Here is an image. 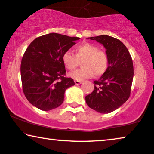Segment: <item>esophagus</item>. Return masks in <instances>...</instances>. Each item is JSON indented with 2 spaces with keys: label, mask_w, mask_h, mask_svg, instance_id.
<instances>
[{
  "label": "esophagus",
  "mask_w": 154,
  "mask_h": 154,
  "mask_svg": "<svg viewBox=\"0 0 154 154\" xmlns=\"http://www.w3.org/2000/svg\"><path fill=\"white\" fill-rule=\"evenodd\" d=\"M75 83L76 85H80V84H82V82H81V81L75 80Z\"/></svg>",
  "instance_id": "1"
}]
</instances>
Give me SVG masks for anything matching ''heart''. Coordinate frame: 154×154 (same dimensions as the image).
<instances>
[{"mask_svg": "<svg viewBox=\"0 0 154 154\" xmlns=\"http://www.w3.org/2000/svg\"><path fill=\"white\" fill-rule=\"evenodd\" d=\"M75 56L70 51H66L62 56L65 67L72 70L82 62V68L69 73V77L77 81L90 78L93 76L99 77L103 75L109 65V58L104 51L99 50L95 45L83 43L75 48Z\"/></svg>", "mask_w": 154, "mask_h": 154, "instance_id": "1", "label": "heart"}]
</instances>
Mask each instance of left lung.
I'll return each mask as SVG.
<instances>
[{"label":"left lung","instance_id":"left-lung-1","mask_svg":"<svg viewBox=\"0 0 154 154\" xmlns=\"http://www.w3.org/2000/svg\"><path fill=\"white\" fill-rule=\"evenodd\" d=\"M103 44L109 58L107 70L94 82V89L85 97L89 108L109 113L125 103L130 96L134 76L132 59L123 43L108 35L89 37Z\"/></svg>","mask_w":154,"mask_h":154}]
</instances>
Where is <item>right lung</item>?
I'll return each mask as SVG.
<instances>
[{
	"label": "right lung",
	"mask_w": 154,
	"mask_h": 154,
	"mask_svg": "<svg viewBox=\"0 0 154 154\" xmlns=\"http://www.w3.org/2000/svg\"><path fill=\"white\" fill-rule=\"evenodd\" d=\"M79 38L51 33L35 38L27 47L20 72L22 90L31 104L47 111L63 103L65 90L75 82L65 77L62 56Z\"/></svg>",
	"instance_id": "add662e5"
}]
</instances>
